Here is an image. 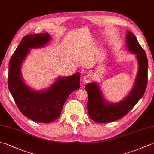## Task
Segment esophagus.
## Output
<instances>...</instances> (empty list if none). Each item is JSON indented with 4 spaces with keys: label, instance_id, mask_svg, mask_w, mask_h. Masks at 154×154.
<instances>
[{
    "label": "esophagus",
    "instance_id": "obj_1",
    "mask_svg": "<svg viewBox=\"0 0 154 154\" xmlns=\"http://www.w3.org/2000/svg\"><path fill=\"white\" fill-rule=\"evenodd\" d=\"M91 79V76L90 75H85L83 77V81L85 83H88V82H90Z\"/></svg>",
    "mask_w": 154,
    "mask_h": 154
}]
</instances>
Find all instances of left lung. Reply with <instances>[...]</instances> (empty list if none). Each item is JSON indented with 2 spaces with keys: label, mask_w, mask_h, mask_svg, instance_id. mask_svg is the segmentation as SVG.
<instances>
[{
  "label": "left lung",
  "mask_w": 154,
  "mask_h": 154,
  "mask_svg": "<svg viewBox=\"0 0 154 154\" xmlns=\"http://www.w3.org/2000/svg\"><path fill=\"white\" fill-rule=\"evenodd\" d=\"M126 44L128 51L137 56L139 66L134 87L126 98L119 103H109L103 99L97 84L88 83L85 87L88 93V116L97 123H109L123 117L133 108L146 91L148 67L146 54L131 32H127Z\"/></svg>",
  "instance_id": "obj_1"
}]
</instances>
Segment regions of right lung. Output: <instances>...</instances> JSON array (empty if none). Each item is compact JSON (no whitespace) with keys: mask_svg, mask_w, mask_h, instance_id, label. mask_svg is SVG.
Returning <instances> with one entry per match:
<instances>
[{"mask_svg":"<svg viewBox=\"0 0 154 154\" xmlns=\"http://www.w3.org/2000/svg\"><path fill=\"white\" fill-rule=\"evenodd\" d=\"M51 40L47 33L28 35L21 40L10 58L8 87L19 110L23 116L39 123H48L58 119L70 94L80 88V74L60 77L45 91L31 90L21 77V65L29 49L40 48Z\"/></svg>","mask_w":154,"mask_h":154,"instance_id":"1","label":"right lung"}]
</instances>
